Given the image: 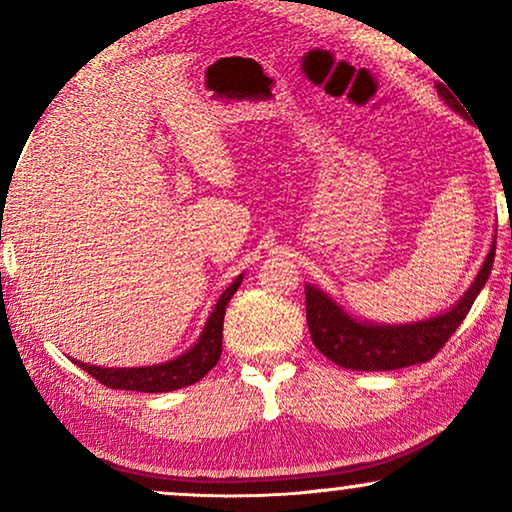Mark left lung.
<instances>
[{"label": "left lung", "instance_id": "1", "mask_svg": "<svg viewBox=\"0 0 512 512\" xmlns=\"http://www.w3.org/2000/svg\"><path fill=\"white\" fill-rule=\"evenodd\" d=\"M438 93L443 95V100L452 109L464 114L445 86H438ZM494 251L496 244L489 249L471 289L464 293V298L450 312L410 326H373L366 324V321L361 324V321L347 317L319 289L305 286L307 326H310L312 342L321 354L349 370H396L431 361L461 326L473 300L478 298L482 286H485L494 265Z\"/></svg>", "mask_w": 512, "mask_h": 512}]
</instances>
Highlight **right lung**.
Masks as SVG:
<instances>
[{
    "label": "right lung",
    "mask_w": 512,
    "mask_h": 512,
    "mask_svg": "<svg viewBox=\"0 0 512 512\" xmlns=\"http://www.w3.org/2000/svg\"><path fill=\"white\" fill-rule=\"evenodd\" d=\"M242 284V275L221 293L219 303H216L212 317H209L205 331H202L200 340L181 354L179 359L170 363H160V366L149 368H100L88 366V363L74 361L76 366L86 370L90 377L111 389H128V391H144V394H160V391H174L188 384H195L202 380L209 370H212L221 359V345H223V314H226V305L233 298L237 286Z\"/></svg>",
    "instance_id": "add662e5"
}]
</instances>
